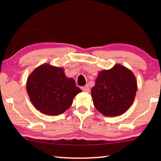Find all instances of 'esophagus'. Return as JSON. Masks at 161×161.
<instances>
[{"mask_svg":"<svg viewBox=\"0 0 161 161\" xmlns=\"http://www.w3.org/2000/svg\"><path fill=\"white\" fill-rule=\"evenodd\" d=\"M81 89H82V91L84 92H89V91H90V88H89V86L88 85L82 86L81 87Z\"/></svg>","mask_w":161,"mask_h":161,"instance_id":"34e87169","label":"esophagus"}]
</instances>
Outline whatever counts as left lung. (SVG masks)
<instances>
[{"mask_svg": "<svg viewBox=\"0 0 161 161\" xmlns=\"http://www.w3.org/2000/svg\"><path fill=\"white\" fill-rule=\"evenodd\" d=\"M137 92L133 73L123 65L116 64L110 69L98 73L92 97L95 108L106 116H116L129 109Z\"/></svg>", "mask_w": 161, "mask_h": 161, "instance_id": "left-lung-1", "label": "left lung"}]
</instances>
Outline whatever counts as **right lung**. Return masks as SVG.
Masks as SVG:
<instances>
[{"label": "right lung", "instance_id": "add662e5", "mask_svg": "<svg viewBox=\"0 0 161 161\" xmlns=\"http://www.w3.org/2000/svg\"><path fill=\"white\" fill-rule=\"evenodd\" d=\"M27 92L37 110L57 116L70 107L76 95L81 92L72 78H68L62 67L43 64L29 75Z\"/></svg>", "mask_w": 161, "mask_h": 161}]
</instances>
